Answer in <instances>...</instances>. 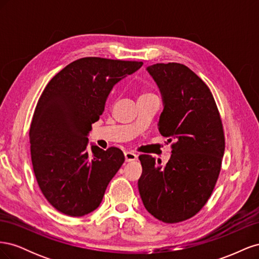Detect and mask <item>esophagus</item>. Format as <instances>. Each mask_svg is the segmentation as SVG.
Returning a JSON list of instances; mask_svg holds the SVG:
<instances>
[{"instance_id": "34e87169", "label": "esophagus", "mask_w": 259, "mask_h": 259, "mask_svg": "<svg viewBox=\"0 0 259 259\" xmlns=\"http://www.w3.org/2000/svg\"><path fill=\"white\" fill-rule=\"evenodd\" d=\"M125 155V161L126 162H131V161H135L138 159V155L134 152H131V151H126L124 153Z\"/></svg>"}]
</instances>
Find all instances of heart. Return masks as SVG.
<instances>
[{"mask_svg": "<svg viewBox=\"0 0 259 259\" xmlns=\"http://www.w3.org/2000/svg\"><path fill=\"white\" fill-rule=\"evenodd\" d=\"M148 95H153V94H150V93H144V94H142V95H140V97H143V96H148Z\"/></svg>", "mask_w": 259, "mask_h": 259, "instance_id": "b5f03b06", "label": "heart"}]
</instances>
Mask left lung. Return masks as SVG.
<instances>
[{
    "label": "left lung",
    "mask_w": 259,
    "mask_h": 259,
    "mask_svg": "<svg viewBox=\"0 0 259 259\" xmlns=\"http://www.w3.org/2000/svg\"><path fill=\"white\" fill-rule=\"evenodd\" d=\"M147 70L163 98L159 131L175 143L164 166L151 155H139L138 190L149 213L176 224L200 211L214 190L225 152L223 123L213 94L192 70L177 62Z\"/></svg>",
    "instance_id": "left-lung-1"
}]
</instances>
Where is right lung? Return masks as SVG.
<instances>
[{
  "label": "right lung",
  "instance_id": "obj_1",
  "mask_svg": "<svg viewBox=\"0 0 259 259\" xmlns=\"http://www.w3.org/2000/svg\"><path fill=\"white\" fill-rule=\"evenodd\" d=\"M142 61L85 57L66 66L46 85L31 122V161L38 187L60 213L80 217L95 210L124 163L119 148L88 149L113 86Z\"/></svg>",
  "mask_w": 259,
  "mask_h": 259
}]
</instances>
